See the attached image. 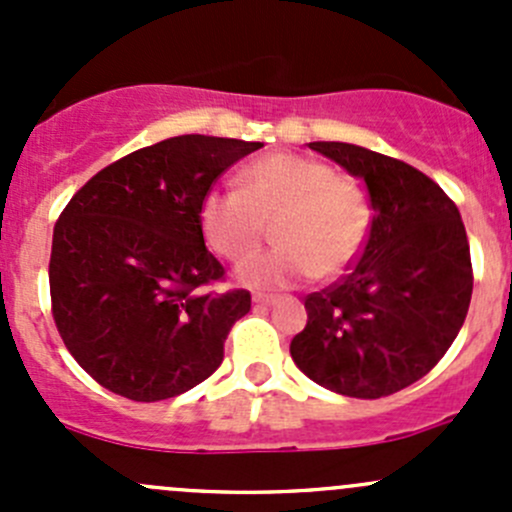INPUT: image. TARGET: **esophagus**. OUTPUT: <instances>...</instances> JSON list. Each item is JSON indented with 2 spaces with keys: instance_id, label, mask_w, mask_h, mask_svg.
Returning a JSON list of instances; mask_svg holds the SVG:
<instances>
[{
  "instance_id": "34e87169",
  "label": "esophagus",
  "mask_w": 512,
  "mask_h": 512,
  "mask_svg": "<svg viewBox=\"0 0 512 512\" xmlns=\"http://www.w3.org/2000/svg\"><path fill=\"white\" fill-rule=\"evenodd\" d=\"M252 302H255L257 307H270V304L277 302V297L275 294H255V297H252Z\"/></svg>"
}]
</instances>
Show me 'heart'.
Segmentation results:
<instances>
[{"label": "heart", "instance_id": "heart-1", "mask_svg": "<svg viewBox=\"0 0 512 512\" xmlns=\"http://www.w3.org/2000/svg\"><path fill=\"white\" fill-rule=\"evenodd\" d=\"M198 220L210 250L225 260L255 252L272 225L280 245L237 267V280L257 289L339 277L364 250L371 227L359 185L297 153L250 163L240 173V190H210Z\"/></svg>", "mask_w": 512, "mask_h": 512}]
</instances>
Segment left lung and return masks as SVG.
<instances>
[{
    "mask_svg": "<svg viewBox=\"0 0 512 512\" xmlns=\"http://www.w3.org/2000/svg\"><path fill=\"white\" fill-rule=\"evenodd\" d=\"M309 148L364 180L374 218L352 272L304 299L307 327L289 354L334 394L381 399L426 376L466 322V227L453 200L414 165L352 143Z\"/></svg>",
    "mask_w": 512,
    "mask_h": 512,
    "instance_id": "left-lung-1",
    "label": "left lung"
}]
</instances>
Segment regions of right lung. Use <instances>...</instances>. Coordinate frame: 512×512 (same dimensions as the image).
<instances>
[{
    "mask_svg": "<svg viewBox=\"0 0 512 512\" xmlns=\"http://www.w3.org/2000/svg\"><path fill=\"white\" fill-rule=\"evenodd\" d=\"M262 143L175 136L96 173L61 213L49 262L51 312L81 369L131 401H163L208 379L250 292L208 294L223 277L200 203Z\"/></svg>",
    "mask_w": 512,
    "mask_h": 512,
    "instance_id": "1",
    "label": "right lung"
}]
</instances>
